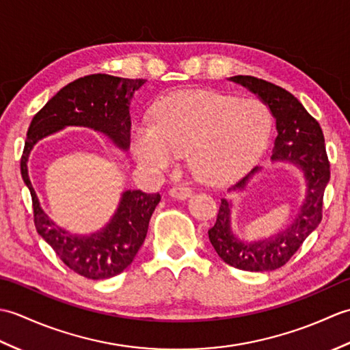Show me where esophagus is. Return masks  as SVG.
<instances>
[{
    "label": "esophagus",
    "mask_w": 350,
    "mask_h": 350,
    "mask_svg": "<svg viewBox=\"0 0 350 350\" xmlns=\"http://www.w3.org/2000/svg\"><path fill=\"white\" fill-rule=\"evenodd\" d=\"M168 194L171 197H174V198L185 200L192 194V189L188 188V187H185V185H174V187L168 191Z\"/></svg>",
    "instance_id": "esophagus-1"
}]
</instances>
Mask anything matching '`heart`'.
Segmentation results:
<instances>
[{"instance_id":"heart-1","label":"heart","mask_w":350,"mask_h":350,"mask_svg":"<svg viewBox=\"0 0 350 350\" xmlns=\"http://www.w3.org/2000/svg\"><path fill=\"white\" fill-rule=\"evenodd\" d=\"M269 114L257 100L185 90L165 96L154 109L153 124L133 129L132 150L143 165L171 168L189 153L200 180L233 179L254 161L269 137Z\"/></svg>"}]
</instances>
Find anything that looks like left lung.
I'll return each mask as SVG.
<instances>
[{
    "instance_id": "obj_1",
    "label": "left lung",
    "mask_w": 350,
    "mask_h": 350,
    "mask_svg": "<svg viewBox=\"0 0 350 350\" xmlns=\"http://www.w3.org/2000/svg\"><path fill=\"white\" fill-rule=\"evenodd\" d=\"M256 93L277 120V132L272 159H286L304 171L307 180V198L301 212L284 232L271 239L245 243L232 232V203L222 198L217 222L209 228V241L218 256L236 269L251 272L273 271L284 266L308 234L322 221L323 194L329 182V161L325 150L321 124L311 117L295 96L280 85L254 77L237 75L230 78ZM257 168L251 171L254 173ZM237 182L233 189H243L250 176Z\"/></svg>"
}]
</instances>
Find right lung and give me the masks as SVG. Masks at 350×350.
Here are the masks:
<instances>
[{"mask_svg":"<svg viewBox=\"0 0 350 350\" xmlns=\"http://www.w3.org/2000/svg\"><path fill=\"white\" fill-rule=\"evenodd\" d=\"M146 79H128L94 73L63 87L37 113L27 132L21 156V174L33 200L34 226L58 258L88 280L116 277L128 267L143 245L148 221L161 202L159 192L126 191L109 224L92 236H70L57 227L42 211L28 177L27 162L37 141L64 126H87L103 132L114 143L128 148L131 144L129 103Z\"/></svg>","mask_w":350,"mask_h":350,"instance_id":"1","label":"right lung"}]
</instances>
